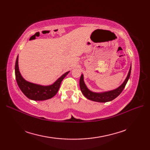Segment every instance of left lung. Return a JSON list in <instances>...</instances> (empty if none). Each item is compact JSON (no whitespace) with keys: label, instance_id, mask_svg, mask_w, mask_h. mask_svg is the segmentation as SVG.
Wrapping results in <instances>:
<instances>
[{"label":"left lung","instance_id":"left-lung-1","mask_svg":"<svg viewBox=\"0 0 150 150\" xmlns=\"http://www.w3.org/2000/svg\"><path fill=\"white\" fill-rule=\"evenodd\" d=\"M131 69L132 66H130L128 76H127L125 81H124L123 83L121 84L119 88H117L115 90L103 92V93H95V92H93L89 90L84 83V76L82 74L81 76L79 84H80V88L82 94H83L84 95V97H86L88 99L95 102H98V103H106V102L113 100L116 97L119 96L121 93V92L124 90V88H125L126 84H127V82H128V79L130 77Z\"/></svg>","mask_w":150,"mask_h":150}]
</instances>
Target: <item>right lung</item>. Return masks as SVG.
Returning <instances> with one entry per match:
<instances>
[{
    "instance_id": "obj_1",
    "label": "right lung",
    "mask_w": 150,
    "mask_h": 150,
    "mask_svg": "<svg viewBox=\"0 0 150 150\" xmlns=\"http://www.w3.org/2000/svg\"><path fill=\"white\" fill-rule=\"evenodd\" d=\"M18 56H17V59H16L15 67L16 81H17L18 87L22 91V93L31 100H44L55 96L59 90L62 80L69 72V71L63 74L52 85L41 86L33 84L26 81L21 76L18 69Z\"/></svg>"
}]
</instances>
